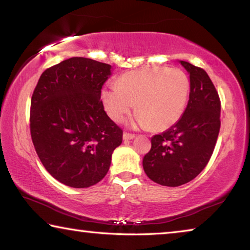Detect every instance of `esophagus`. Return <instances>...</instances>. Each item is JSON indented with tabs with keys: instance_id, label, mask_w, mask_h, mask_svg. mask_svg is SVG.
I'll use <instances>...</instances> for the list:
<instances>
[{
	"instance_id": "34e87169",
	"label": "esophagus",
	"mask_w": 250,
	"mask_h": 250,
	"mask_svg": "<svg viewBox=\"0 0 250 250\" xmlns=\"http://www.w3.org/2000/svg\"><path fill=\"white\" fill-rule=\"evenodd\" d=\"M135 135L132 134V133H128V132H125L124 133V140L125 141H128V140H132V139H134Z\"/></svg>"
}]
</instances>
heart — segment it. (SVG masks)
Listing matches in <instances>:
<instances>
[{
    "mask_svg": "<svg viewBox=\"0 0 250 250\" xmlns=\"http://www.w3.org/2000/svg\"><path fill=\"white\" fill-rule=\"evenodd\" d=\"M188 92L189 79L183 70L150 67L121 75L117 86L104 88L101 100L113 121L124 120L137 104L132 125L166 130L184 113Z\"/></svg>",
    "mask_w": 250,
    "mask_h": 250,
    "instance_id": "obj_1",
    "label": "heart"
}]
</instances>
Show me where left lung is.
I'll return each mask as SVG.
<instances>
[{
    "label": "left lung",
    "instance_id": "left-lung-1",
    "mask_svg": "<svg viewBox=\"0 0 250 250\" xmlns=\"http://www.w3.org/2000/svg\"><path fill=\"white\" fill-rule=\"evenodd\" d=\"M189 75V99L180 120L151 139L143 158L146 174L155 183L180 186L200 174L213 154L221 128V101L204 69L180 61Z\"/></svg>",
    "mask_w": 250,
    "mask_h": 250
}]
</instances>
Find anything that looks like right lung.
Segmentation results:
<instances>
[{
    "label": "right lung",
    "mask_w": 250,
    "mask_h": 250,
    "mask_svg": "<svg viewBox=\"0 0 250 250\" xmlns=\"http://www.w3.org/2000/svg\"><path fill=\"white\" fill-rule=\"evenodd\" d=\"M112 67L73 57L41 75L31 101V135L36 153L54 179L75 188L104 179L122 130L108 117L101 88Z\"/></svg>",
    "instance_id": "obj_1"
}]
</instances>
